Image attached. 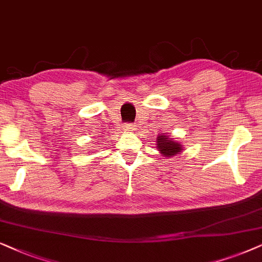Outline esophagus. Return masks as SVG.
<instances>
[{
    "instance_id": "esophagus-1",
    "label": "esophagus",
    "mask_w": 262,
    "mask_h": 262,
    "mask_svg": "<svg viewBox=\"0 0 262 262\" xmlns=\"http://www.w3.org/2000/svg\"><path fill=\"white\" fill-rule=\"evenodd\" d=\"M124 130H127V132H132V130H134V128H135V125H133V124H124Z\"/></svg>"
}]
</instances>
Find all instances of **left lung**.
Returning <instances> with one entry per match:
<instances>
[{"instance_id": "1", "label": "left lung", "mask_w": 262, "mask_h": 262, "mask_svg": "<svg viewBox=\"0 0 262 262\" xmlns=\"http://www.w3.org/2000/svg\"><path fill=\"white\" fill-rule=\"evenodd\" d=\"M157 148L160 155L165 157H173L182 151V145L177 142L175 139L170 138V135L162 133L157 138Z\"/></svg>"}]
</instances>
